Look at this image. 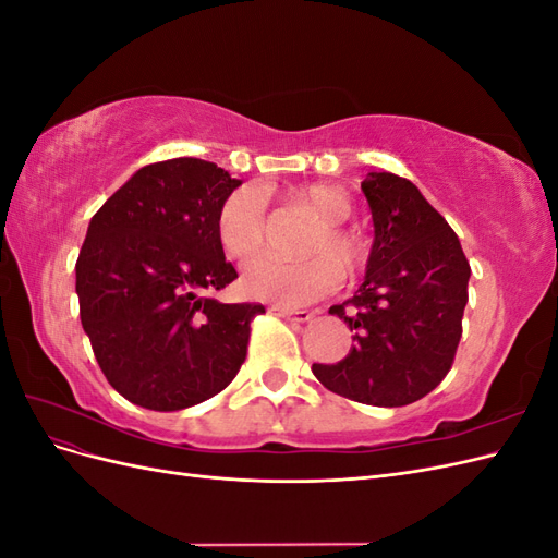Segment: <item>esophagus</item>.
<instances>
[{
    "label": "esophagus",
    "mask_w": 558,
    "mask_h": 558,
    "mask_svg": "<svg viewBox=\"0 0 558 558\" xmlns=\"http://www.w3.org/2000/svg\"><path fill=\"white\" fill-rule=\"evenodd\" d=\"M267 312L272 316H281L286 320H293V324H307V320L314 316L307 310H289V307H277V305H272Z\"/></svg>",
    "instance_id": "34e87169"
}]
</instances>
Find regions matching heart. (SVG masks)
<instances>
[{
    "mask_svg": "<svg viewBox=\"0 0 558 558\" xmlns=\"http://www.w3.org/2000/svg\"><path fill=\"white\" fill-rule=\"evenodd\" d=\"M302 202L320 218L310 242L302 248L310 260L286 263L277 258H256L242 269L246 295L283 307H298L340 289L344 272H353L361 260L356 238L342 228L351 214V197L330 183H310L286 195ZM216 238L234 260H246L265 246L267 211L265 199L253 189H238L223 197L216 211Z\"/></svg>",
    "mask_w": 558,
    "mask_h": 558,
    "instance_id": "b5f03b06",
    "label": "heart"
}]
</instances>
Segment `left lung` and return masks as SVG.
Instances as JSON below:
<instances>
[{
    "mask_svg": "<svg viewBox=\"0 0 558 558\" xmlns=\"http://www.w3.org/2000/svg\"><path fill=\"white\" fill-rule=\"evenodd\" d=\"M375 240L359 291L330 314L353 330L347 359L314 363L330 388L375 408H402L440 384L461 340L470 265L459 238L416 185L391 172L361 183Z\"/></svg>",
    "mask_w": 558,
    "mask_h": 558,
    "instance_id": "1",
    "label": "left lung"
}]
</instances>
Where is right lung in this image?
<instances>
[{
	"instance_id": "add662e5",
	"label": "right lung",
	"mask_w": 558,
	"mask_h": 558,
	"mask_svg": "<svg viewBox=\"0 0 558 558\" xmlns=\"http://www.w3.org/2000/svg\"><path fill=\"white\" fill-rule=\"evenodd\" d=\"M240 179L197 158L134 172L90 218L76 260L81 326L125 400L177 412L221 393L246 359L263 305L211 293L238 279L216 211Z\"/></svg>"
}]
</instances>
